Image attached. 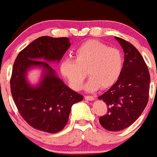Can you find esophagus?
Instances as JSON below:
<instances>
[{"label": "esophagus", "mask_w": 157, "mask_h": 157, "mask_svg": "<svg viewBox=\"0 0 157 157\" xmlns=\"http://www.w3.org/2000/svg\"><path fill=\"white\" fill-rule=\"evenodd\" d=\"M84 99L86 100H89V101H92V100H95V97L92 96H85Z\"/></svg>", "instance_id": "obj_1"}]
</instances>
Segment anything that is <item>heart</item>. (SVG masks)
Wrapping results in <instances>:
<instances>
[{
    "instance_id": "heart-1",
    "label": "heart",
    "mask_w": 157,
    "mask_h": 157,
    "mask_svg": "<svg viewBox=\"0 0 157 157\" xmlns=\"http://www.w3.org/2000/svg\"><path fill=\"white\" fill-rule=\"evenodd\" d=\"M121 52L114 48L95 40H87L75 50V59L66 57L60 64V72L72 89L82 87L86 74L90 76L85 85L87 91H95L100 86L108 88L118 80L122 71Z\"/></svg>"
}]
</instances>
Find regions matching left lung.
Wrapping results in <instances>:
<instances>
[{
	"label": "left lung",
	"mask_w": 157,
	"mask_h": 157,
	"mask_svg": "<svg viewBox=\"0 0 157 157\" xmlns=\"http://www.w3.org/2000/svg\"><path fill=\"white\" fill-rule=\"evenodd\" d=\"M115 39L125 54L122 71L118 80L98 97L109 107L108 113L100 117V123L110 131L127 128L140 117L148 101L150 87V75L142 55L126 40Z\"/></svg>",
	"instance_id": "1"
}]
</instances>
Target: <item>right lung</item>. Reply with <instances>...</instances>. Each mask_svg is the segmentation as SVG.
I'll return each mask as SVG.
<instances>
[{"instance_id": "obj_1", "label": "right lung", "mask_w": 157, "mask_h": 157, "mask_svg": "<svg viewBox=\"0 0 157 157\" xmlns=\"http://www.w3.org/2000/svg\"><path fill=\"white\" fill-rule=\"evenodd\" d=\"M71 47L70 39L41 36L28 44L16 57L10 80L11 94L21 116L33 128L59 132L68 121L71 107L83 96L66 86L48 62L59 63ZM33 68L41 70L40 81L29 82Z\"/></svg>"}]
</instances>
